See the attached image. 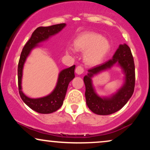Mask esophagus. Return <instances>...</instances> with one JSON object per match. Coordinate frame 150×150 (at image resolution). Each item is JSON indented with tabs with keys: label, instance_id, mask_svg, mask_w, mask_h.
I'll return each instance as SVG.
<instances>
[{
	"label": "esophagus",
	"instance_id": "obj_1",
	"mask_svg": "<svg viewBox=\"0 0 150 150\" xmlns=\"http://www.w3.org/2000/svg\"><path fill=\"white\" fill-rule=\"evenodd\" d=\"M75 73H76L77 75H82V73H84V69L82 66H77L75 69Z\"/></svg>",
	"mask_w": 150,
	"mask_h": 150
}]
</instances>
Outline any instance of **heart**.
<instances>
[{
	"label": "heart",
	"mask_w": 150,
	"mask_h": 150,
	"mask_svg": "<svg viewBox=\"0 0 150 150\" xmlns=\"http://www.w3.org/2000/svg\"><path fill=\"white\" fill-rule=\"evenodd\" d=\"M74 47L67 48V53L74 54L76 50L84 52L85 64L96 65L103 61L109 51L111 45L108 39L101 34L88 31L80 34L74 39Z\"/></svg>",
	"instance_id": "obj_1"
}]
</instances>
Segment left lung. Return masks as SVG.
<instances>
[{
    "label": "left lung",
    "mask_w": 150,
    "mask_h": 150,
    "mask_svg": "<svg viewBox=\"0 0 150 150\" xmlns=\"http://www.w3.org/2000/svg\"><path fill=\"white\" fill-rule=\"evenodd\" d=\"M114 65L119 67L124 73V84L115 93L109 96H99L93 85L92 78ZM85 98L87 106L98 115H110L119 111L132 97L135 88V64L130 47L120 44L111 59L88 70L84 77Z\"/></svg>",
    "instance_id": "left-lung-1"
}]
</instances>
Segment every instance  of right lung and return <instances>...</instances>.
<instances>
[{
    "label": "right lung",
    "instance_id": "add662e5",
    "mask_svg": "<svg viewBox=\"0 0 150 150\" xmlns=\"http://www.w3.org/2000/svg\"><path fill=\"white\" fill-rule=\"evenodd\" d=\"M65 26L66 24L62 23L49 27H38L32 33V37L28 42L26 43L20 55L18 68L19 93L22 101L29 107L37 113L44 114L51 113L61 107L68 85L70 81L75 77V65H74L70 68L62 70L58 74L56 85L52 92L45 97L39 98H30L26 96L22 92V79L24 65L32 50L40 46L41 43L46 42L53 36L59 33Z\"/></svg>",
    "mask_w": 150,
    "mask_h": 150
}]
</instances>
